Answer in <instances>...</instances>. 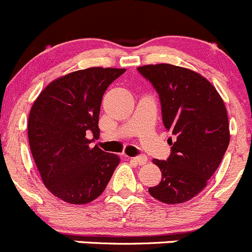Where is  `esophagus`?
Listing matches in <instances>:
<instances>
[{
  "label": "esophagus",
  "instance_id": "1",
  "mask_svg": "<svg viewBox=\"0 0 252 252\" xmlns=\"http://www.w3.org/2000/svg\"><path fill=\"white\" fill-rule=\"evenodd\" d=\"M132 161H134L138 165H144V164L148 161V158L146 156H139V157H134V158H131Z\"/></svg>",
  "mask_w": 252,
  "mask_h": 252
}]
</instances>
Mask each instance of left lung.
<instances>
[{"mask_svg": "<svg viewBox=\"0 0 252 252\" xmlns=\"http://www.w3.org/2000/svg\"><path fill=\"white\" fill-rule=\"evenodd\" d=\"M137 69L158 92L164 126L175 137L169 138L170 157L153 159L161 180L148 192L166 205L188 202L207 186L229 146L224 101L213 84L192 69L169 63Z\"/></svg>", "mask_w": 252, "mask_h": 252, "instance_id": "left-lung-1", "label": "left lung"}]
</instances>
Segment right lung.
Returning a JSON list of instances; mask_svg holds the SVG:
<instances>
[{"label": "right lung", "mask_w": 252, "mask_h": 252, "mask_svg": "<svg viewBox=\"0 0 252 252\" xmlns=\"http://www.w3.org/2000/svg\"><path fill=\"white\" fill-rule=\"evenodd\" d=\"M125 71L91 67L71 72L47 84L32 106V156L47 190L64 202L86 205L98 198L120 163L118 154L91 143L100 133L104 93Z\"/></svg>", "instance_id": "obj_1"}]
</instances>
